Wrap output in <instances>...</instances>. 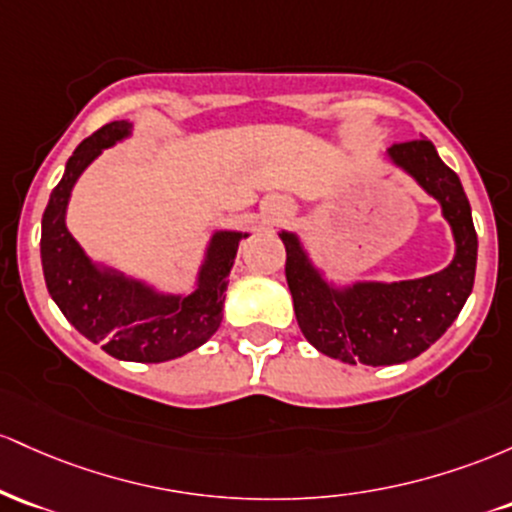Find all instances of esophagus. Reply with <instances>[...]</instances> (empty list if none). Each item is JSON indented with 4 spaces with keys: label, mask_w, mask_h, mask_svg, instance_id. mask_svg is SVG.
<instances>
[{
    "label": "esophagus",
    "mask_w": 512,
    "mask_h": 512,
    "mask_svg": "<svg viewBox=\"0 0 512 512\" xmlns=\"http://www.w3.org/2000/svg\"><path fill=\"white\" fill-rule=\"evenodd\" d=\"M287 212H290V210H287L285 200H280V198L263 200V215H266L268 222L283 220V217H287Z\"/></svg>",
    "instance_id": "1"
}]
</instances>
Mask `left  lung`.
<instances>
[{"mask_svg":"<svg viewBox=\"0 0 512 512\" xmlns=\"http://www.w3.org/2000/svg\"><path fill=\"white\" fill-rule=\"evenodd\" d=\"M387 162L438 200L452 229L455 256L438 273L413 280H333L317 266L300 234L283 229L285 278L297 324L319 353L348 365H399L418 358L452 326L472 295L476 232L462 181L430 140L387 149Z\"/></svg>","mask_w":512,"mask_h":512,"instance_id":"8db88e82","label":"left lung"}]
</instances>
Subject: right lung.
Wrapping results in <instances>:
<instances>
[{
	"label": "right lung",
	"mask_w": 512,
	"mask_h": 512,
	"mask_svg": "<svg viewBox=\"0 0 512 512\" xmlns=\"http://www.w3.org/2000/svg\"><path fill=\"white\" fill-rule=\"evenodd\" d=\"M128 137L132 123L113 120L74 149L43 212L40 261L50 297L84 338L101 343L118 360L166 363L200 348L220 329L239 241L251 232L212 229L188 292L159 290L145 278L86 256L67 229L72 191L103 149Z\"/></svg>",
	"instance_id": "add662e5"
}]
</instances>
